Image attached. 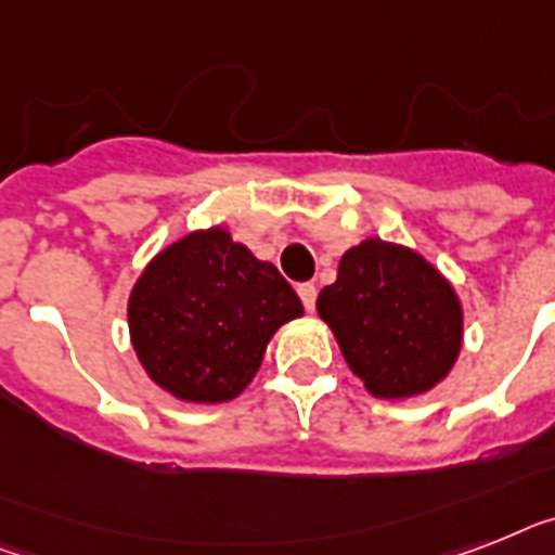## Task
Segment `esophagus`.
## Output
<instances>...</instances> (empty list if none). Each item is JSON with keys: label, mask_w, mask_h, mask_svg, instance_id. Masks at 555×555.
I'll return each mask as SVG.
<instances>
[{"label": "esophagus", "mask_w": 555, "mask_h": 555, "mask_svg": "<svg viewBox=\"0 0 555 555\" xmlns=\"http://www.w3.org/2000/svg\"><path fill=\"white\" fill-rule=\"evenodd\" d=\"M297 295L304 300L306 311H314V304H318V286H314V283H300V286H297Z\"/></svg>", "instance_id": "esophagus-1"}]
</instances>
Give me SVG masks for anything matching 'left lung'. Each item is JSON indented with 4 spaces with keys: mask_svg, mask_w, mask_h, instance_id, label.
<instances>
[{
    "mask_svg": "<svg viewBox=\"0 0 555 555\" xmlns=\"http://www.w3.org/2000/svg\"><path fill=\"white\" fill-rule=\"evenodd\" d=\"M318 311L374 397L428 391L460 354L462 306L451 283L416 251L379 237L343 255Z\"/></svg>",
    "mask_w": 555,
    "mask_h": 555,
    "instance_id": "8db88e82",
    "label": "left lung"
}]
</instances>
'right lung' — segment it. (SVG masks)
I'll use <instances>...</instances> for the list:
<instances>
[{
	"label": "right lung",
	"instance_id": "add662e5",
	"mask_svg": "<svg viewBox=\"0 0 555 555\" xmlns=\"http://www.w3.org/2000/svg\"><path fill=\"white\" fill-rule=\"evenodd\" d=\"M300 314L304 304L283 274L221 227L164 249L139 278L127 309L146 374L190 402L237 397L272 334Z\"/></svg>",
	"mask_w": 555,
	"mask_h": 555
}]
</instances>
